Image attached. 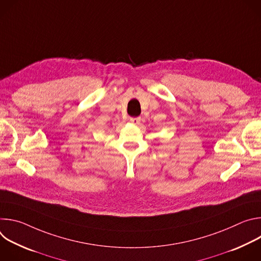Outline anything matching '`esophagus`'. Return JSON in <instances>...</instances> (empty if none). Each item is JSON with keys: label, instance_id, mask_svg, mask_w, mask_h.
<instances>
[{"label": "esophagus", "instance_id": "34e87169", "mask_svg": "<svg viewBox=\"0 0 261 261\" xmlns=\"http://www.w3.org/2000/svg\"><path fill=\"white\" fill-rule=\"evenodd\" d=\"M140 118H130V122L134 125H138L140 123Z\"/></svg>", "mask_w": 261, "mask_h": 261}]
</instances>
